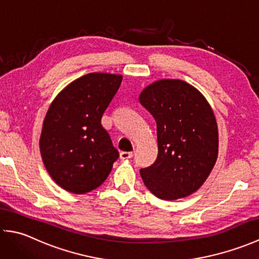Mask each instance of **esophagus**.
Masks as SVG:
<instances>
[{"label": "esophagus", "mask_w": 259, "mask_h": 259, "mask_svg": "<svg viewBox=\"0 0 259 259\" xmlns=\"http://www.w3.org/2000/svg\"><path fill=\"white\" fill-rule=\"evenodd\" d=\"M134 157V152L133 151H122L120 152V158L121 159H130Z\"/></svg>", "instance_id": "34e87169"}]
</instances>
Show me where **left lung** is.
<instances>
[{
    "label": "left lung",
    "mask_w": 259,
    "mask_h": 259,
    "mask_svg": "<svg viewBox=\"0 0 259 259\" xmlns=\"http://www.w3.org/2000/svg\"><path fill=\"white\" fill-rule=\"evenodd\" d=\"M139 100L157 122V159L140 169L146 187L163 200L191 195L205 183L218 156V128L210 106L181 80L157 81Z\"/></svg>",
    "instance_id": "1"
}]
</instances>
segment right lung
<instances>
[{"mask_svg": "<svg viewBox=\"0 0 259 259\" xmlns=\"http://www.w3.org/2000/svg\"><path fill=\"white\" fill-rule=\"evenodd\" d=\"M121 81L118 74H85L65 87L48 110L40 138L43 162L72 194L98 188L119 158L101 119Z\"/></svg>", "mask_w": 259, "mask_h": 259, "instance_id": "1", "label": "right lung"}]
</instances>
